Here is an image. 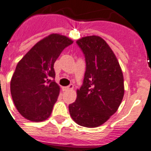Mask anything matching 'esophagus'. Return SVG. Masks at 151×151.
<instances>
[{"mask_svg": "<svg viewBox=\"0 0 151 151\" xmlns=\"http://www.w3.org/2000/svg\"><path fill=\"white\" fill-rule=\"evenodd\" d=\"M73 88V85L70 84L69 86H66V87H63L64 91H68V90H72Z\"/></svg>", "mask_w": 151, "mask_h": 151, "instance_id": "1", "label": "esophagus"}]
</instances>
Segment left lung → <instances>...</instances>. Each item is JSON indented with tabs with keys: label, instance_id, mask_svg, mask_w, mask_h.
Masks as SVG:
<instances>
[{
	"label": "left lung",
	"instance_id": "left-lung-1",
	"mask_svg": "<svg viewBox=\"0 0 151 151\" xmlns=\"http://www.w3.org/2000/svg\"><path fill=\"white\" fill-rule=\"evenodd\" d=\"M77 44L85 55L86 70L69 111L78 124L96 128L119 107L124 92L123 73L114 53L100 37H85Z\"/></svg>",
	"mask_w": 151,
	"mask_h": 151
}]
</instances>
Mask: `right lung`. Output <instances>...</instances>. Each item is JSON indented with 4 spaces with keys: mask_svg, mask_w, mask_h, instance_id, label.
Here are the masks:
<instances>
[{
    "mask_svg": "<svg viewBox=\"0 0 151 151\" xmlns=\"http://www.w3.org/2000/svg\"><path fill=\"white\" fill-rule=\"evenodd\" d=\"M73 41L52 34L35 45L18 63L11 80V94L15 107L25 118L43 122L51 115L59 95L55 81L54 63Z\"/></svg>",
    "mask_w": 151,
    "mask_h": 151,
    "instance_id": "add662e5",
    "label": "right lung"
}]
</instances>
